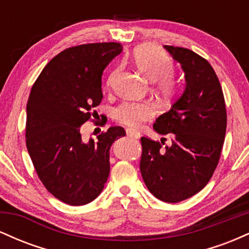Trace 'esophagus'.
<instances>
[{"mask_svg":"<svg viewBox=\"0 0 249 249\" xmlns=\"http://www.w3.org/2000/svg\"><path fill=\"white\" fill-rule=\"evenodd\" d=\"M126 136L132 137V138H139V133L136 131L131 130V128H126Z\"/></svg>","mask_w":249,"mask_h":249,"instance_id":"obj_1","label":"esophagus"}]
</instances>
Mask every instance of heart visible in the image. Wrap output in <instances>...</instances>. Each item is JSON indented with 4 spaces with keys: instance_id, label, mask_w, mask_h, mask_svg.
I'll return each instance as SVG.
<instances>
[{
    "instance_id": "heart-1",
    "label": "heart",
    "mask_w": 249,
    "mask_h": 249,
    "mask_svg": "<svg viewBox=\"0 0 249 249\" xmlns=\"http://www.w3.org/2000/svg\"><path fill=\"white\" fill-rule=\"evenodd\" d=\"M132 61L141 72L154 81L156 90L162 98H173L178 95L180 83L173 75V59L154 45H141L132 53ZM118 69L112 70L107 79V88L112 87ZM156 105L151 102H123L116 107L113 117L119 124L130 128L141 127L145 122L156 116Z\"/></svg>"
}]
</instances>
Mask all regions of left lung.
Masks as SVG:
<instances>
[{"mask_svg":"<svg viewBox=\"0 0 249 249\" xmlns=\"http://www.w3.org/2000/svg\"><path fill=\"white\" fill-rule=\"evenodd\" d=\"M181 64L186 90L153 128L173 133L172 146L142 137L141 172L156 198L179 202L207 185L218 166L225 142L227 112L221 85L207 59L185 48L165 45Z\"/></svg>","mask_w":249,"mask_h":249,"instance_id":"obj_1","label":"left lung"}]
</instances>
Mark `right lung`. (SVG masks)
I'll return each mask as SVG.
<instances>
[{
	"label": "right lung",
	"mask_w": 249,
	"mask_h": 249,
	"mask_svg": "<svg viewBox=\"0 0 249 249\" xmlns=\"http://www.w3.org/2000/svg\"><path fill=\"white\" fill-rule=\"evenodd\" d=\"M122 50L118 42L68 48L45 65L31 88L28 152L44 187L71 206L87 205L101 194L110 173L108 150L125 136L124 128L112 126L98 141L84 142L79 132L85 122L98 116L103 71ZM105 123L102 119L96 125Z\"/></svg>",
	"instance_id": "right-lung-1"
}]
</instances>
